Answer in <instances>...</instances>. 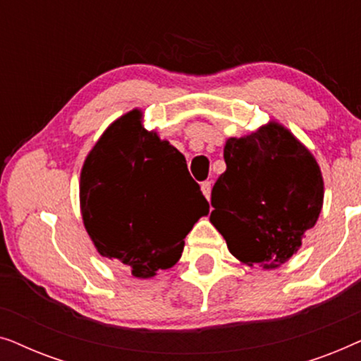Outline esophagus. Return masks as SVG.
<instances>
[{
  "mask_svg": "<svg viewBox=\"0 0 361 361\" xmlns=\"http://www.w3.org/2000/svg\"><path fill=\"white\" fill-rule=\"evenodd\" d=\"M202 192H204V195H205V199L209 200L210 199V194H212V182L210 180H205V182H202Z\"/></svg>",
  "mask_w": 361,
  "mask_h": 361,
  "instance_id": "obj_1",
  "label": "esophagus"
}]
</instances>
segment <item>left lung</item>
Segmentation results:
<instances>
[{"mask_svg": "<svg viewBox=\"0 0 361 361\" xmlns=\"http://www.w3.org/2000/svg\"><path fill=\"white\" fill-rule=\"evenodd\" d=\"M226 171L212 189L210 221L241 263L274 269L298 253L324 204L315 157L271 121L224 147Z\"/></svg>", "mask_w": 361, "mask_h": 361, "instance_id": "obj_1", "label": "left lung"}]
</instances>
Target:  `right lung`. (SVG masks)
I'll use <instances>...</instances> for the list:
<instances>
[{
  "mask_svg": "<svg viewBox=\"0 0 361 361\" xmlns=\"http://www.w3.org/2000/svg\"><path fill=\"white\" fill-rule=\"evenodd\" d=\"M141 118V110L118 118L88 152L80 210L98 253L147 279L179 261L209 202L185 171V157L145 130Z\"/></svg>",
  "mask_w": 361,
  "mask_h": 361,
  "instance_id": "1",
  "label": "right lung"
}]
</instances>
